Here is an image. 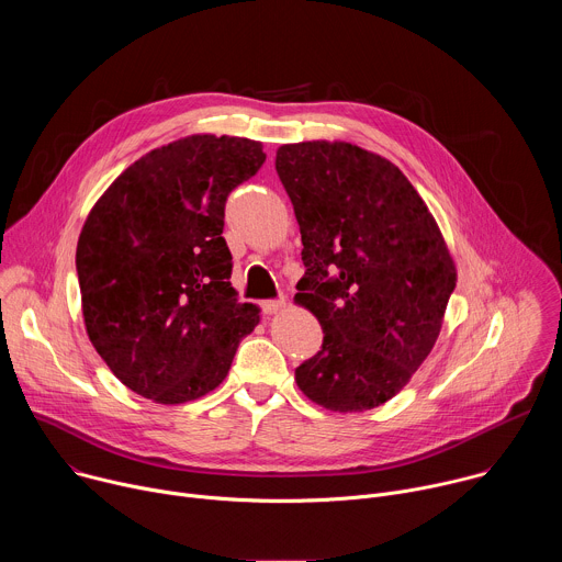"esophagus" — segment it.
Instances as JSON below:
<instances>
[{"mask_svg": "<svg viewBox=\"0 0 562 562\" xmlns=\"http://www.w3.org/2000/svg\"><path fill=\"white\" fill-rule=\"evenodd\" d=\"M260 306H262V313L273 315V313H280V311L286 306V297L282 295V297H278V300H265Z\"/></svg>", "mask_w": 562, "mask_h": 562, "instance_id": "obj_1", "label": "esophagus"}]
</instances>
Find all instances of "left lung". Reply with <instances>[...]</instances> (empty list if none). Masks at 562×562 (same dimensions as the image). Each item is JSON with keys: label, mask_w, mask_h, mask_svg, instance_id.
<instances>
[{"label": "left lung", "mask_w": 562, "mask_h": 562, "mask_svg": "<svg viewBox=\"0 0 562 562\" xmlns=\"http://www.w3.org/2000/svg\"><path fill=\"white\" fill-rule=\"evenodd\" d=\"M276 171L304 245L295 300L325 334L295 382L331 412L380 407L434 349L456 289L440 228L403 171L360 146L284 144Z\"/></svg>", "instance_id": "1"}]
</instances>
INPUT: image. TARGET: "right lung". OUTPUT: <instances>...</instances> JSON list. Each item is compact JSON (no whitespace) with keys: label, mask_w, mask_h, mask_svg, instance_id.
Returning <instances> with one entry per match:
<instances>
[{"label":"right lung","mask_w":562,"mask_h":562,"mask_svg":"<svg viewBox=\"0 0 562 562\" xmlns=\"http://www.w3.org/2000/svg\"><path fill=\"white\" fill-rule=\"evenodd\" d=\"M260 142L191 135L131 165L79 233L87 334L131 391L180 405L213 391L260 323L237 302L222 237L228 193L265 165Z\"/></svg>","instance_id":"obj_1"}]
</instances>
